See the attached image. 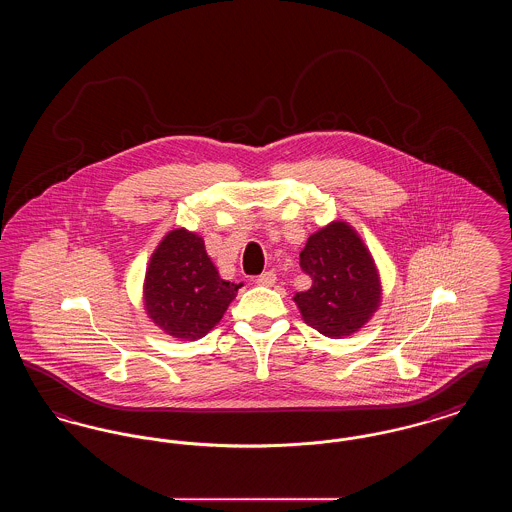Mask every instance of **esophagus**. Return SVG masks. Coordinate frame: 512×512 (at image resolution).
Returning a JSON list of instances; mask_svg holds the SVG:
<instances>
[{"instance_id": "esophagus-1", "label": "esophagus", "mask_w": 512, "mask_h": 512, "mask_svg": "<svg viewBox=\"0 0 512 512\" xmlns=\"http://www.w3.org/2000/svg\"><path fill=\"white\" fill-rule=\"evenodd\" d=\"M255 282H257L259 286H267V288H270V286L276 284V274H274L272 270H267V272H263L261 276H257Z\"/></svg>"}]
</instances>
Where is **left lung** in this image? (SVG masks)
Wrapping results in <instances>:
<instances>
[{"mask_svg":"<svg viewBox=\"0 0 512 512\" xmlns=\"http://www.w3.org/2000/svg\"><path fill=\"white\" fill-rule=\"evenodd\" d=\"M313 280L295 293L303 320L328 338H343L363 328L380 305L382 288L370 251L347 222H330L315 232L299 255Z\"/></svg>","mask_w":512,"mask_h":512,"instance_id":"8db88e82","label":"left lung"}]
</instances>
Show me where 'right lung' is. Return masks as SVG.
<instances>
[{"label": "right lung", "instance_id": "obj_1", "mask_svg": "<svg viewBox=\"0 0 512 512\" xmlns=\"http://www.w3.org/2000/svg\"><path fill=\"white\" fill-rule=\"evenodd\" d=\"M240 288L220 278L203 238L176 228L151 255L144 305L147 317L169 336L194 341L215 328Z\"/></svg>", "mask_w": 512, "mask_h": 512}]
</instances>
